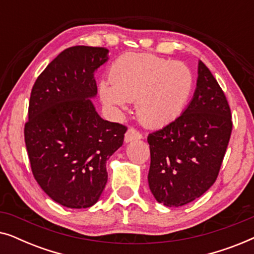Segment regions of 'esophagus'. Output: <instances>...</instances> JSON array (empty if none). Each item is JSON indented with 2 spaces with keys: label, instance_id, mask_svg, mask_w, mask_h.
<instances>
[{
  "label": "esophagus",
  "instance_id": "1",
  "mask_svg": "<svg viewBox=\"0 0 254 254\" xmlns=\"http://www.w3.org/2000/svg\"><path fill=\"white\" fill-rule=\"evenodd\" d=\"M140 138H142V134L133 127H130L129 129L126 131V134H125V142H126V143H129V142L135 140H140Z\"/></svg>",
  "mask_w": 254,
  "mask_h": 254
}]
</instances>
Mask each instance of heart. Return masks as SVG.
<instances>
[{"instance_id":"heart-1","label":"heart","mask_w":254,"mask_h":254,"mask_svg":"<svg viewBox=\"0 0 254 254\" xmlns=\"http://www.w3.org/2000/svg\"><path fill=\"white\" fill-rule=\"evenodd\" d=\"M193 86L192 71L184 64L152 54L127 53L114 62L110 78L100 81L99 96L113 113L136 100L141 123L159 128L183 113Z\"/></svg>"}]
</instances>
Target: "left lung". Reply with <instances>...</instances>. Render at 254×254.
Here are the masks:
<instances>
[{
    "label": "left lung",
    "instance_id": "left-lung-1",
    "mask_svg": "<svg viewBox=\"0 0 254 254\" xmlns=\"http://www.w3.org/2000/svg\"><path fill=\"white\" fill-rule=\"evenodd\" d=\"M231 130L224 92L199 61L196 88L189 106L175 121L148 136V183L157 202L180 207L207 192L217 178Z\"/></svg>",
    "mask_w": 254,
    "mask_h": 254
}]
</instances>
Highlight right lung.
Segmentation results:
<instances>
[{
  "instance_id": "right-lung-1",
  "label": "right lung",
  "mask_w": 254,
  "mask_h": 254,
  "mask_svg": "<svg viewBox=\"0 0 254 254\" xmlns=\"http://www.w3.org/2000/svg\"><path fill=\"white\" fill-rule=\"evenodd\" d=\"M109 60L103 47L74 46L61 52L31 91L24 128L34 179L55 202L89 208L107 183L106 161L124 143L127 128L104 120L92 98L95 72Z\"/></svg>"
}]
</instances>
